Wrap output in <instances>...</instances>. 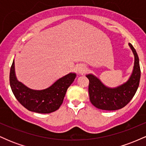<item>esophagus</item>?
I'll return each mask as SVG.
<instances>
[{
  "mask_svg": "<svg viewBox=\"0 0 146 146\" xmlns=\"http://www.w3.org/2000/svg\"><path fill=\"white\" fill-rule=\"evenodd\" d=\"M78 71L80 74H83L86 71V66L85 64H80L78 67Z\"/></svg>",
  "mask_w": 146,
  "mask_h": 146,
  "instance_id": "obj_1",
  "label": "esophagus"
}]
</instances>
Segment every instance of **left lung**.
<instances>
[{"mask_svg": "<svg viewBox=\"0 0 146 146\" xmlns=\"http://www.w3.org/2000/svg\"><path fill=\"white\" fill-rule=\"evenodd\" d=\"M135 56L132 73L128 80L115 88L105 86L99 78L93 74L86 75L89 80L88 93L90 101L94 106L101 110H116L126 106L136 93L141 77L139 60L136 50L129 43Z\"/></svg>", "mask_w": 146, "mask_h": 146, "instance_id": "8db88e82", "label": "left lung"}]
</instances>
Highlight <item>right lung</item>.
Returning <instances> with one entry per match:
<instances>
[{
    "label": "right lung",
    "instance_id": "add662e5",
    "mask_svg": "<svg viewBox=\"0 0 146 146\" xmlns=\"http://www.w3.org/2000/svg\"><path fill=\"white\" fill-rule=\"evenodd\" d=\"M75 77V73H70L58 79L45 89H31L16 78L14 60L10 68L9 83L14 96L25 108L35 113L46 114L56 111L60 108L66 90Z\"/></svg>",
    "mask_w": 146,
    "mask_h": 146
}]
</instances>
